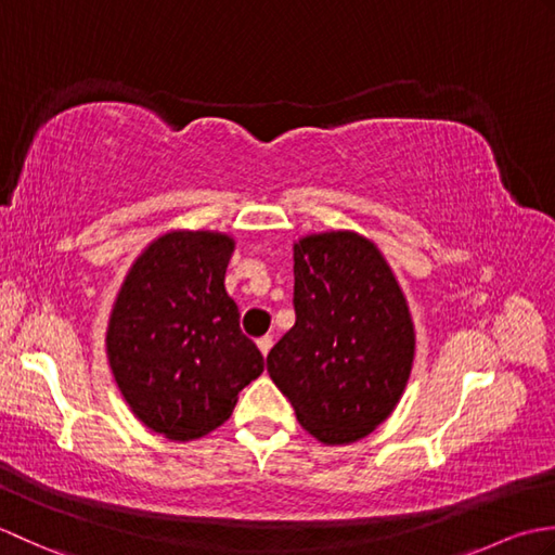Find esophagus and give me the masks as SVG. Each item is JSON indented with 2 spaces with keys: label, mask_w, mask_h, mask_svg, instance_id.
Wrapping results in <instances>:
<instances>
[{
  "label": "esophagus",
  "mask_w": 555,
  "mask_h": 555,
  "mask_svg": "<svg viewBox=\"0 0 555 555\" xmlns=\"http://www.w3.org/2000/svg\"><path fill=\"white\" fill-rule=\"evenodd\" d=\"M271 346H274V338H271L269 334L262 336V338H257V348H259V352H262V356H267V352L271 350Z\"/></svg>",
  "instance_id": "34e87169"
}]
</instances>
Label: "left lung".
<instances>
[{
	"mask_svg": "<svg viewBox=\"0 0 555 555\" xmlns=\"http://www.w3.org/2000/svg\"><path fill=\"white\" fill-rule=\"evenodd\" d=\"M296 324L267 370L296 417L328 446L364 439L391 415L415 360L403 291L372 241L352 231L293 245Z\"/></svg>",
	"mask_w": 555,
	"mask_h": 555,
	"instance_id": "left-lung-1",
	"label": "left lung"
}]
</instances>
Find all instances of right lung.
<instances>
[{
  "label": "right lung",
  "instance_id": "1",
  "mask_svg": "<svg viewBox=\"0 0 555 555\" xmlns=\"http://www.w3.org/2000/svg\"><path fill=\"white\" fill-rule=\"evenodd\" d=\"M231 253L223 233H164L133 262L109 317L116 386L145 427L173 441L217 429L264 372L223 286Z\"/></svg>",
  "mask_w": 555,
  "mask_h": 555
}]
</instances>
